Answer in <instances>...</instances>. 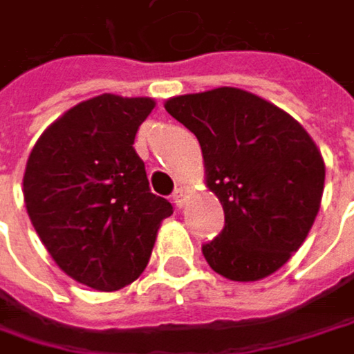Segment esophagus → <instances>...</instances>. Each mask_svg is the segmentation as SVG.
<instances>
[{
    "label": "esophagus",
    "mask_w": 354,
    "mask_h": 354,
    "mask_svg": "<svg viewBox=\"0 0 354 354\" xmlns=\"http://www.w3.org/2000/svg\"><path fill=\"white\" fill-rule=\"evenodd\" d=\"M190 188L188 186H180V188H176V192H174V203H176V207H184L186 205V201H188V196H190Z\"/></svg>",
    "instance_id": "esophagus-1"
}]
</instances>
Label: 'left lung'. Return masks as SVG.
<instances>
[{
  "label": "left lung",
  "instance_id": "obj_1",
  "mask_svg": "<svg viewBox=\"0 0 354 354\" xmlns=\"http://www.w3.org/2000/svg\"><path fill=\"white\" fill-rule=\"evenodd\" d=\"M164 106L196 135L205 184L225 213L223 232L203 246L209 266L240 283L277 272L306 242L322 203L326 166L310 133L240 88L174 96Z\"/></svg>",
  "mask_w": 354,
  "mask_h": 354
}]
</instances>
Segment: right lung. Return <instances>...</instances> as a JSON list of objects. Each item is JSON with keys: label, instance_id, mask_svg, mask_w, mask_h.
Returning <instances> with one entry per match:
<instances>
[{"label": "right lung", "instance_id": "add662e5", "mask_svg": "<svg viewBox=\"0 0 354 354\" xmlns=\"http://www.w3.org/2000/svg\"><path fill=\"white\" fill-rule=\"evenodd\" d=\"M153 98L102 94L69 108L35 143L24 203L57 266L96 291H118L145 270L172 205L149 192L133 143Z\"/></svg>", "mask_w": 354, "mask_h": 354}]
</instances>
